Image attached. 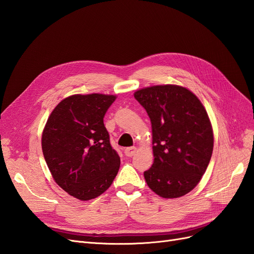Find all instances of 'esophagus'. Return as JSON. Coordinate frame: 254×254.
<instances>
[{
  "label": "esophagus",
  "instance_id": "1",
  "mask_svg": "<svg viewBox=\"0 0 254 254\" xmlns=\"http://www.w3.org/2000/svg\"><path fill=\"white\" fill-rule=\"evenodd\" d=\"M135 151H136L135 147H127V148H125L124 152L127 157H132L135 153Z\"/></svg>",
  "mask_w": 254,
  "mask_h": 254
}]
</instances>
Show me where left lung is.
<instances>
[{
    "label": "left lung",
    "mask_w": 254,
    "mask_h": 254,
    "mask_svg": "<svg viewBox=\"0 0 254 254\" xmlns=\"http://www.w3.org/2000/svg\"><path fill=\"white\" fill-rule=\"evenodd\" d=\"M134 98L152 128L155 161L144 172L146 183L163 198L184 196L200 181L213 152V130L203 105L175 84L137 90Z\"/></svg>",
    "instance_id": "8db88e82"
}]
</instances>
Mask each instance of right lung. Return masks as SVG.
<instances>
[{
	"label": "right lung",
	"mask_w": 254,
	"mask_h": 254,
	"mask_svg": "<svg viewBox=\"0 0 254 254\" xmlns=\"http://www.w3.org/2000/svg\"><path fill=\"white\" fill-rule=\"evenodd\" d=\"M114 95L75 94L53 110L42 133V151L54 180L71 196L90 200L109 189L121 159L110 144L104 117Z\"/></svg>",
	"instance_id": "obj_1"
}]
</instances>
